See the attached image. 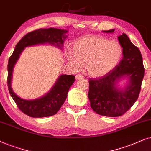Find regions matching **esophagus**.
I'll use <instances>...</instances> for the list:
<instances>
[{
	"instance_id": "esophagus-1",
	"label": "esophagus",
	"mask_w": 151,
	"mask_h": 151,
	"mask_svg": "<svg viewBox=\"0 0 151 151\" xmlns=\"http://www.w3.org/2000/svg\"><path fill=\"white\" fill-rule=\"evenodd\" d=\"M82 78H83V76L81 75V74H77V75L75 76V79H77V80H78V79H82Z\"/></svg>"
}]
</instances>
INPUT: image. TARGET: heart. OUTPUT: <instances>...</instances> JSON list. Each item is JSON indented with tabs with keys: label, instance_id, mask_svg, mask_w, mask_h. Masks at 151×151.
Returning a JSON list of instances; mask_svg holds the SVG:
<instances>
[{
	"label": "heart",
	"instance_id": "b5f03b06",
	"mask_svg": "<svg viewBox=\"0 0 151 151\" xmlns=\"http://www.w3.org/2000/svg\"><path fill=\"white\" fill-rule=\"evenodd\" d=\"M73 52L67 58L74 70L86 63L87 73L92 77H101L117 65L122 56V47L116 41H108L99 36H86L74 43Z\"/></svg>",
	"mask_w": 151,
	"mask_h": 151
}]
</instances>
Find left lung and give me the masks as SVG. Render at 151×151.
<instances>
[{
    "label": "left lung",
    "mask_w": 151,
    "mask_h": 151,
    "mask_svg": "<svg viewBox=\"0 0 151 151\" xmlns=\"http://www.w3.org/2000/svg\"><path fill=\"white\" fill-rule=\"evenodd\" d=\"M114 29L103 31L112 33ZM123 58L110 73L89 80L88 96L90 106L100 115L119 116L128 111L138 99L144 76L143 60L140 50L126 34L118 37ZM123 78L127 79L124 88L118 87Z\"/></svg>",
    "instance_id": "obj_1"
}]
</instances>
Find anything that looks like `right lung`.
Returning a JSON list of instances; mask_svg holds the SVG:
<instances>
[{"label":"right lung","mask_w":151,"mask_h":151,"mask_svg":"<svg viewBox=\"0 0 151 151\" xmlns=\"http://www.w3.org/2000/svg\"><path fill=\"white\" fill-rule=\"evenodd\" d=\"M67 32V30L57 28L39 29L29 32L20 40L9 57L7 65V86L9 94L19 109L28 116L40 118L57 113L65 102L68 90L74 82L75 77L72 74H61L53 87L45 95L35 99L26 100L17 95L12 88L14 67L26 47L50 44L62 50L64 41L68 37Z\"/></svg>","instance_id":"add662e5"}]
</instances>
